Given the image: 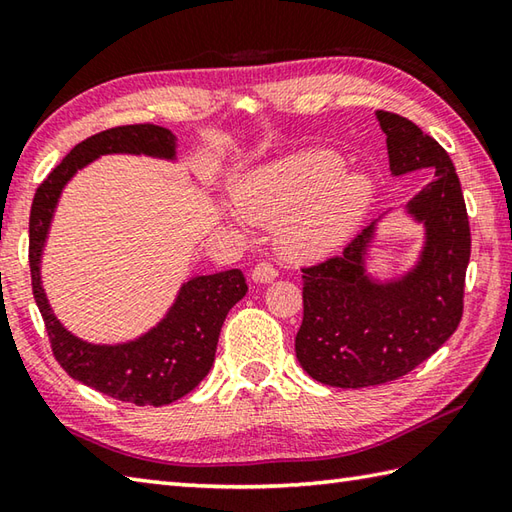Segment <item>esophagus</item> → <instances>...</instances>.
Returning <instances> with one entry per match:
<instances>
[{
	"label": "esophagus",
	"instance_id": "esophagus-1",
	"mask_svg": "<svg viewBox=\"0 0 512 512\" xmlns=\"http://www.w3.org/2000/svg\"><path fill=\"white\" fill-rule=\"evenodd\" d=\"M275 277H277V270L270 266V264H266V262H259L253 268V282L255 284H270Z\"/></svg>",
	"mask_w": 512,
	"mask_h": 512
}]
</instances>
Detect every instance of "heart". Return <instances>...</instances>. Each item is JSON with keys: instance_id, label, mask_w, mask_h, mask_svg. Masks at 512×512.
I'll return each instance as SVG.
<instances>
[{"instance_id": "1", "label": "heart", "mask_w": 512, "mask_h": 512, "mask_svg": "<svg viewBox=\"0 0 512 512\" xmlns=\"http://www.w3.org/2000/svg\"><path fill=\"white\" fill-rule=\"evenodd\" d=\"M337 150L310 148L246 173L235 202L257 226H277V242L299 259L326 257L342 248L373 204V179L342 166Z\"/></svg>"}]
</instances>
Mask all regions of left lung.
<instances>
[{"mask_svg": "<svg viewBox=\"0 0 512 512\" xmlns=\"http://www.w3.org/2000/svg\"><path fill=\"white\" fill-rule=\"evenodd\" d=\"M393 177L430 170L433 179L402 208L422 226L415 264L382 279L370 273L379 224L362 230L339 257L304 268V319L295 353L326 386L366 388L393 382L455 333L464 310L470 228L462 184L446 150L410 119L377 110Z\"/></svg>", "mask_w": 512, "mask_h": 512, "instance_id": "1", "label": "left lung"}]
</instances>
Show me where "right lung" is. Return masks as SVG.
Listing matches in <instances>:
<instances>
[{
	"label": "right lung",
	"instance_id": "obj_1",
	"mask_svg": "<svg viewBox=\"0 0 512 512\" xmlns=\"http://www.w3.org/2000/svg\"><path fill=\"white\" fill-rule=\"evenodd\" d=\"M104 155H144L177 162V137L153 124L117 126L77 144L37 188L30 208V277L39 313L66 373L119 402L164 406L188 395L215 362L219 330L228 310L246 295L242 270L195 275L179 286L166 315L146 333L119 344H95L59 322L42 284V257L55 210L66 184Z\"/></svg>",
	"mask_w": 512,
	"mask_h": 512
}]
</instances>
